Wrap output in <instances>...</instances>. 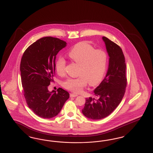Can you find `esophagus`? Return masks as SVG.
<instances>
[{
    "label": "esophagus",
    "instance_id": "obj_1",
    "mask_svg": "<svg viewBox=\"0 0 153 153\" xmlns=\"http://www.w3.org/2000/svg\"><path fill=\"white\" fill-rule=\"evenodd\" d=\"M78 95H77V94H70V97H77Z\"/></svg>",
    "mask_w": 153,
    "mask_h": 153
}]
</instances>
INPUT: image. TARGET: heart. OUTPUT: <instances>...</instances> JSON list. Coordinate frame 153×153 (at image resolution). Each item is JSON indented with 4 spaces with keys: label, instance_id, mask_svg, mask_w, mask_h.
Returning <instances> with one entry per match:
<instances>
[{
    "label": "heart",
    "instance_id": "obj_1",
    "mask_svg": "<svg viewBox=\"0 0 153 153\" xmlns=\"http://www.w3.org/2000/svg\"><path fill=\"white\" fill-rule=\"evenodd\" d=\"M69 58L79 64L77 78H68L63 82V86L74 93H79L88 82L94 86L102 79L107 69L108 55L102 49H95L88 42L83 41L75 45L68 53ZM65 60L62 57L55 62L57 74L62 75L65 72Z\"/></svg>",
    "mask_w": 153,
    "mask_h": 153
}]
</instances>
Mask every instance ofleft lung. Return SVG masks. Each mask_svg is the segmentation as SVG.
<instances>
[{"label":"left lung","instance_id":"8db88e82","mask_svg":"<svg viewBox=\"0 0 153 153\" xmlns=\"http://www.w3.org/2000/svg\"><path fill=\"white\" fill-rule=\"evenodd\" d=\"M109 56L105 77L94 90L97 98H86L82 112L86 117L100 120L108 116L121 102L126 86V64L124 55L115 43L102 37Z\"/></svg>","mask_w":153,"mask_h":153}]
</instances>
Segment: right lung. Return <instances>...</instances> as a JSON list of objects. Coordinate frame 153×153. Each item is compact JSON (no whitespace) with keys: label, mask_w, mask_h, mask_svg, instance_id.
<instances>
[{"label":"right lung","mask_w":153,"mask_h":153,"mask_svg":"<svg viewBox=\"0 0 153 153\" xmlns=\"http://www.w3.org/2000/svg\"><path fill=\"white\" fill-rule=\"evenodd\" d=\"M66 46L57 38L43 37L27 48L21 58V82L27 105L42 118L56 116L69 97L62 88L57 92L48 90L55 75L56 56Z\"/></svg>","instance_id":"right-lung-1"}]
</instances>
